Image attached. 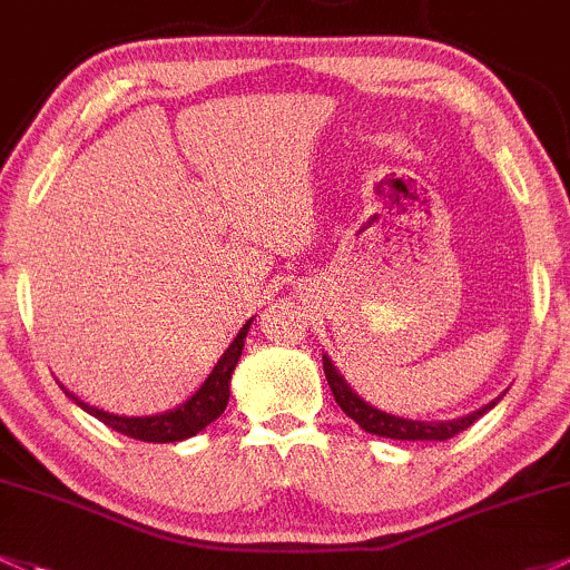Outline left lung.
Masks as SVG:
<instances>
[{"label": "left lung", "instance_id": "1", "mask_svg": "<svg viewBox=\"0 0 570 570\" xmlns=\"http://www.w3.org/2000/svg\"><path fill=\"white\" fill-rule=\"evenodd\" d=\"M322 365H325L327 385H331V391L335 395V404H338L341 410H344L363 431H368V434H376V436H387V440H431V442L451 440V436H456L459 431L470 429L478 417L487 415L491 406H497V401L505 395L500 393L494 401L483 404L481 410L470 412V415L464 417H453V421H412V417H399L385 410H376L374 404H368V401L361 399V395L352 391L350 382L341 376V371L335 368L327 355H322Z\"/></svg>", "mask_w": 570, "mask_h": 570}]
</instances>
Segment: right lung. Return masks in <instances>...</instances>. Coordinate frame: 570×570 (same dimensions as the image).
<instances>
[{
  "label": "right lung",
  "instance_id": "right-lung-1",
  "mask_svg": "<svg viewBox=\"0 0 570 570\" xmlns=\"http://www.w3.org/2000/svg\"><path fill=\"white\" fill-rule=\"evenodd\" d=\"M248 320L239 333L235 335L226 352L220 355V361L213 365V371L207 374V380L202 382L199 391L190 395L188 401L175 406V410H166L160 415H147V417H128V415H114V412L98 410V406L87 404L81 401L79 395L70 393L68 387L59 385L68 395L70 401L81 406L83 412H89L92 417H98L100 423L106 426L119 431L125 436H134V440L141 442H179V440H188V436H196L202 429H207L209 423L218 421L224 415L226 404H229V387H232V374H235V365L243 355V346H245V335H248L250 327Z\"/></svg>",
  "mask_w": 570,
  "mask_h": 570
}]
</instances>
